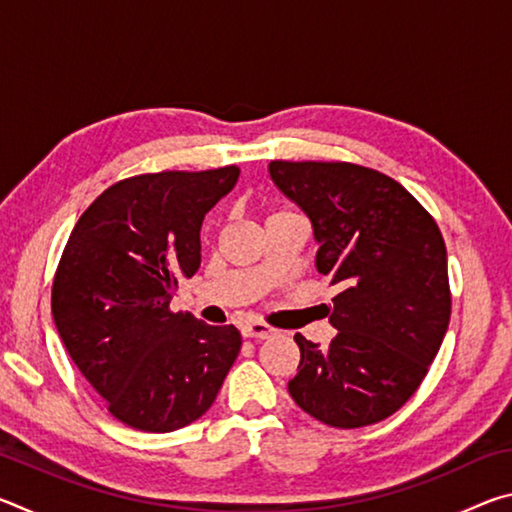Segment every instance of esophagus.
Wrapping results in <instances>:
<instances>
[{"label":"esophagus","instance_id":"1","mask_svg":"<svg viewBox=\"0 0 512 512\" xmlns=\"http://www.w3.org/2000/svg\"><path fill=\"white\" fill-rule=\"evenodd\" d=\"M241 334H244V339H255V341H262V339H271L275 334L273 327H268L264 323H246L241 325Z\"/></svg>","mask_w":512,"mask_h":512}]
</instances>
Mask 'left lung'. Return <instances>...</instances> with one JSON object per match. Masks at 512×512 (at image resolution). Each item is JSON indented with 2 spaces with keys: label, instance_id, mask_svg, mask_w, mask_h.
<instances>
[{
  "label": "left lung",
  "instance_id": "8db88e82",
  "mask_svg": "<svg viewBox=\"0 0 512 512\" xmlns=\"http://www.w3.org/2000/svg\"><path fill=\"white\" fill-rule=\"evenodd\" d=\"M314 225L316 268L339 287L327 348L296 334L289 393L336 429L386 420L418 391L445 339L452 293L433 216L397 183L350 162L268 164Z\"/></svg>",
  "mask_w": 512,
  "mask_h": 512
}]
</instances>
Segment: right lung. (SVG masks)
I'll use <instances>...</instances> for the list:
<instances>
[{
    "instance_id": "obj_1",
    "label": "right lung",
    "mask_w": 512,
    "mask_h": 512,
    "mask_svg": "<svg viewBox=\"0 0 512 512\" xmlns=\"http://www.w3.org/2000/svg\"><path fill=\"white\" fill-rule=\"evenodd\" d=\"M239 167L119 180L81 214L51 289L69 357L128 427L167 433L210 409L241 350L235 325L173 314L180 277L201 266L205 214Z\"/></svg>"
}]
</instances>
